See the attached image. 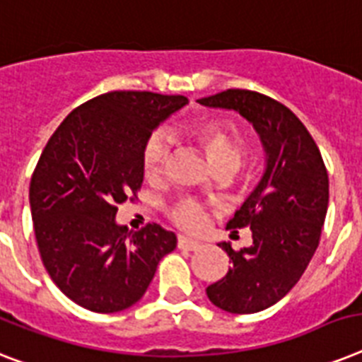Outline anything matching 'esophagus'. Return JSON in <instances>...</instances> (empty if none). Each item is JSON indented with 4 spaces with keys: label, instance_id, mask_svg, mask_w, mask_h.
Returning <instances> with one entry per match:
<instances>
[{
    "label": "esophagus",
    "instance_id": "obj_1",
    "mask_svg": "<svg viewBox=\"0 0 362 362\" xmlns=\"http://www.w3.org/2000/svg\"><path fill=\"white\" fill-rule=\"evenodd\" d=\"M202 245L195 240H191V238L186 236H178V249H186V251H199Z\"/></svg>",
    "mask_w": 362,
    "mask_h": 362
}]
</instances>
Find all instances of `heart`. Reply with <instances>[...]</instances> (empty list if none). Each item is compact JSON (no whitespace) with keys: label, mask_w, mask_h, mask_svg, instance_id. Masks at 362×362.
Segmentation results:
<instances>
[{"label":"heart","mask_w":362,"mask_h":362,"mask_svg":"<svg viewBox=\"0 0 362 362\" xmlns=\"http://www.w3.org/2000/svg\"><path fill=\"white\" fill-rule=\"evenodd\" d=\"M193 139L202 146V151L206 152L214 169L228 167L232 171H236L242 163L247 145L245 137L236 126L230 122H202L191 130ZM171 154V146L165 135L154 134L148 137V141L143 146L141 154V163H143V173L146 180H156L160 178L165 163ZM167 217L175 223L176 227L182 230H199L204 225V208L193 199H180L173 206L167 208Z\"/></svg>","instance_id":"1"}]
</instances>
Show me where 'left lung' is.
I'll return each mask as SVG.
<instances>
[{"mask_svg": "<svg viewBox=\"0 0 362 362\" xmlns=\"http://www.w3.org/2000/svg\"><path fill=\"white\" fill-rule=\"evenodd\" d=\"M199 104L234 110L257 130L266 171L227 228L252 230V245L234 251L227 275L206 288L216 307L252 314L272 307L292 290L320 243L329 204V176L313 135L277 100L245 89H228Z\"/></svg>", "mask_w": 362, "mask_h": 362, "instance_id": "8db88e82", "label": "left lung"}]
</instances>
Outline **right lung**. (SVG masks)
<instances>
[{"mask_svg": "<svg viewBox=\"0 0 362 362\" xmlns=\"http://www.w3.org/2000/svg\"><path fill=\"white\" fill-rule=\"evenodd\" d=\"M186 96L113 90L85 102L61 122L37 163L29 204L40 258L59 290L93 313L135 305L175 232L148 223L117 225V204L143 184V146Z\"/></svg>", "mask_w": 362, "mask_h": 362, "instance_id": "right-lung-1", "label": "right lung"}]
</instances>
